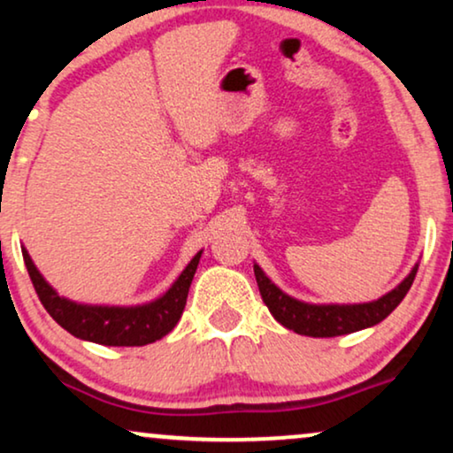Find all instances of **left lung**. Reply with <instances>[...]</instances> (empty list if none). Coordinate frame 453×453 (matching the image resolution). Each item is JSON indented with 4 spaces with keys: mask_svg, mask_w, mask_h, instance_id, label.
<instances>
[{
    "mask_svg": "<svg viewBox=\"0 0 453 453\" xmlns=\"http://www.w3.org/2000/svg\"><path fill=\"white\" fill-rule=\"evenodd\" d=\"M416 272L418 265H414L410 276L397 288L380 296L379 301L357 303V305H311V303L296 301L293 296L282 293L255 263V278L257 284H259L261 299L269 311H272V316L284 328L295 330L296 334L316 336V339L351 334V332L370 328V326L382 322L403 301V296L408 295L410 286L416 278Z\"/></svg>",
    "mask_w": 453,
    "mask_h": 453,
    "instance_id": "8db88e82",
    "label": "left lung"
}]
</instances>
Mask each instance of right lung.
<instances>
[{
	"mask_svg": "<svg viewBox=\"0 0 453 453\" xmlns=\"http://www.w3.org/2000/svg\"><path fill=\"white\" fill-rule=\"evenodd\" d=\"M200 255L203 250L188 263L181 276L160 299L137 307H104L81 305L60 296L37 272L27 250H22L27 272L45 311L77 339L108 347H142L169 334L184 313L188 290L196 273Z\"/></svg>",
	"mask_w": 453,
	"mask_h": 453,
	"instance_id": "right-lung-1",
	"label": "right lung"
}]
</instances>
